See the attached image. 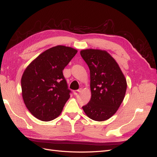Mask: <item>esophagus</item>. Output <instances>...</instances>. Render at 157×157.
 Listing matches in <instances>:
<instances>
[{
    "instance_id": "1",
    "label": "esophagus",
    "mask_w": 157,
    "mask_h": 157,
    "mask_svg": "<svg viewBox=\"0 0 157 157\" xmlns=\"http://www.w3.org/2000/svg\"><path fill=\"white\" fill-rule=\"evenodd\" d=\"M81 91H82V89H79L78 90H75V91H74V95H75V96H77L79 93L81 92Z\"/></svg>"
}]
</instances>
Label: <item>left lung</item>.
I'll return each instance as SVG.
<instances>
[{
  "label": "left lung",
  "instance_id": "left-lung-1",
  "mask_svg": "<svg viewBox=\"0 0 157 157\" xmlns=\"http://www.w3.org/2000/svg\"><path fill=\"white\" fill-rule=\"evenodd\" d=\"M80 55L90 69L92 92L90 101L82 108L90 118L104 121L112 117L122 104L126 80L118 64L105 51L84 49Z\"/></svg>",
  "mask_w": 157,
  "mask_h": 157
}]
</instances>
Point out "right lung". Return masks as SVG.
I'll list each match as a JSON object with an SVG mask.
<instances>
[{"label": "right lung", "instance_id": "right-lung-1", "mask_svg": "<svg viewBox=\"0 0 157 157\" xmlns=\"http://www.w3.org/2000/svg\"><path fill=\"white\" fill-rule=\"evenodd\" d=\"M78 51L57 45L39 56L28 65L21 78L25 105L35 118L48 122L60 115L70 97L63 70Z\"/></svg>", "mask_w": 157, "mask_h": 157}]
</instances>
